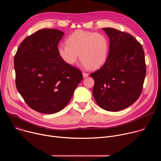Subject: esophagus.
<instances>
[{
	"label": "esophagus",
	"mask_w": 161,
	"mask_h": 161,
	"mask_svg": "<svg viewBox=\"0 0 161 161\" xmlns=\"http://www.w3.org/2000/svg\"><path fill=\"white\" fill-rule=\"evenodd\" d=\"M83 76L84 78H86V77H88V73L83 72Z\"/></svg>",
	"instance_id": "obj_1"
}]
</instances>
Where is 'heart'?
Segmentation results:
<instances>
[{"mask_svg": "<svg viewBox=\"0 0 161 161\" xmlns=\"http://www.w3.org/2000/svg\"><path fill=\"white\" fill-rule=\"evenodd\" d=\"M60 44L57 50L60 57L67 64H76L80 54L81 65L86 68L97 69L106 62L109 52V42L101 33L77 31Z\"/></svg>", "mask_w": 161, "mask_h": 161, "instance_id": "1", "label": "heart"}]
</instances>
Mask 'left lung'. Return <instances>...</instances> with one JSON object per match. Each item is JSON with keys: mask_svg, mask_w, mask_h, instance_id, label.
I'll use <instances>...</instances> for the list:
<instances>
[{"mask_svg": "<svg viewBox=\"0 0 161 161\" xmlns=\"http://www.w3.org/2000/svg\"><path fill=\"white\" fill-rule=\"evenodd\" d=\"M109 39V51L100 69L91 73L97 104L109 111L124 109L140 96L146 76L142 45L130 34L103 28Z\"/></svg>", "mask_w": 161, "mask_h": 161, "instance_id": "left-lung-1", "label": "left lung"}]
</instances>
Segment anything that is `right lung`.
<instances>
[{
    "mask_svg": "<svg viewBox=\"0 0 161 161\" xmlns=\"http://www.w3.org/2000/svg\"><path fill=\"white\" fill-rule=\"evenodd\" d=\"M64 34L57 29L39 30L21 42L14 55L16 88L37 112L61 111L83 79L81 71L66 64L58 53Z\"/></svg>",
    "mask_w": 161,
    "mask_h": 161,
    "instance_id": "add662e5",
    "label": "right lung"
}]
</instances>
